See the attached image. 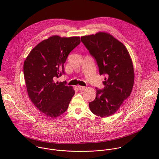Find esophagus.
Returning a JSON list of instances; mask_svg holds the SVG:
<instances>
[{"label":"esophagus","instance_id":"34e87169","mask_svg":"<svg viewBox=\"0 0 159 159\" xmlns=\"http://www.w3.org/2000/svg\"><path fill=\"white\" fill-rule=\"evenodd\" d=\"M78 89H79L80 91H83V90L85 89L86 87H84V86H78Z\"/></svg>","mask_w":159,"mask_h":159}]
</instances>
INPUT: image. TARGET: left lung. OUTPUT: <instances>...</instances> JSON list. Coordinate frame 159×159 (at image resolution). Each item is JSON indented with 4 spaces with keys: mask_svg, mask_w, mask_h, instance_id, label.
<instances>
[{
    "mask_svg": "<svg viewBox=\"0 0 159 159\" xmlns=\"http://www.w3.org/2000/svg\"><path fill=\"white\" fill-rule=\"evenodd\" d=\"M81 40L95 59L100 75L106 76L104 89L96 88V97L89 103V108L97 116L108 117L132 92L135 78L132 59L124 45L108 33L100 32Z\"/></svg>",
    "mask_w": 159,
    "mask_h": 159,
    "instance_id": "1",
    "label": "left lung"
}]
</instances>
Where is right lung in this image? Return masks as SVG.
<instances>
[{"mask_svg":"<svg viewBox=\"0 0 159 159\" xmlns=\"http://www.w3.org/2000/svg\"><path fill=\"white\" fill-rule=\"evenodd\" d=\"M81 42L80 37L54 35L34 47L24 63L28 95L46 116L56 118L66 112L75 94L66 82H55L64 71L69 53Z\"/></svg>","mask_w":159,"mask_h":159,"instance_id":"right-lung-1","label":"right lung"}]
</instances>
